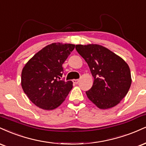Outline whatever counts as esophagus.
<instances>
[{"instance_id": "obj_1", "label": "esophagus", "mask_w": 146, "mask_h": 146, "mask_svg": "<svg viewBox=\"0 0 146 146\" xmlns=\"http://www.w3.org/2000/svg\"><path fill=\"white\" fill-rule=\"evenodd\" d=\"M72 81L74 84H78V82H79V80H78V79H74Z\"/></svg>"}]
</instances>
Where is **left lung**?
Masks as SVG:
<instances>
[{"label":"left lung","mask_w":146,"mask_h":146,"mask_svg":"<svg viewBox=\"0 0 146 146\" xmlns=\"http://www.w3.org/2000/svg\"><path fill=\"white\" fill-rule=\"evenodd\" d=\"M76 51L87 63L94 80L86 92L99 109H107L120 102L131 85L129 66L120 56L98 44L76 45Z\"/></svg>","instance_id":"obj_1"}]
</instances>
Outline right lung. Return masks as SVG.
Here are the masks:
<instances>
[{"instance_id": "1", "label": "right lung", "mask_w": 146, "mask_h": 146, "mask_svg": "<svg viewBox=\"0 0 146 146\" xmlns=\"http://www.w3.org/2000/svg\"><path fill=\"white\" fill-rule=\"evenodd\" d=\"M71 44L52 43L37 52L22 71L24 92L37 107L52 110L62 104L73 83L61 79L63 63L74 49Z\"/></svg>"}]
</instances>
